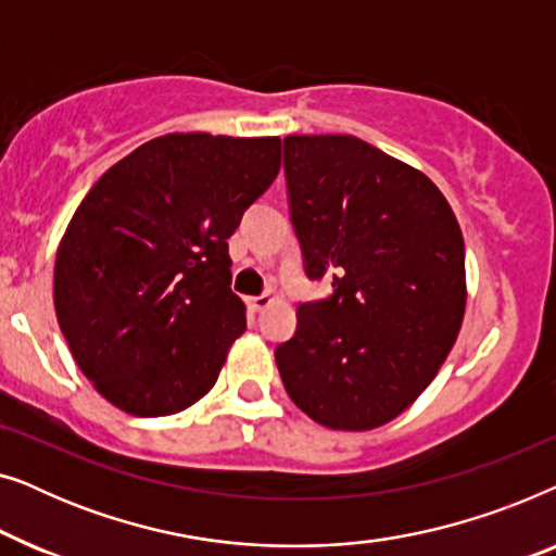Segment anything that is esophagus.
<instances>
[{"mask_svg": "<svg viewBox=\"0 0 556 556\" xmlns=\"http://www.w3.org/2000/svg\"><path fill=\"white\" fill-rule=\"evenodd\" d=\"M268 306H273V299L270 295H253V299H248V308L253 311V314H261Z\"/></svg>", "mask_w": 556, "mask_h": 556, "instance_id": "esophagus-1", "label": "esophagus"}]
</instances>
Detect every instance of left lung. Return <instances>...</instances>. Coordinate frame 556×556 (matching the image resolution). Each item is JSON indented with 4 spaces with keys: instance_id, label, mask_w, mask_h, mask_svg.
I'll list each match as a JSON object with an SVG mask.
<instances>
[{
    "instance_id": "left-lung-1",
    "label": "left lung",
    "mask_w": 556,
    "mask_h": 556,
    "mask_svg": "<svg viewBox=\"0 0 556 556\" xmlns=\"http://www.w3.org/2000/svg\"><path fill=\"white\" fill-rule=\"evenodd\" d=\"M291 217L311 278L333 295L299 306L276 349L288 397L331 430L382 428L443 367L466 314V245L420 169L356 136H286Z\"/></svg>"
}]
</instances>
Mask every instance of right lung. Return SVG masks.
<instances>
[{
	"mask_svg": "<svg viewBox=\"0 0 556 556\" xmlns=\"http://www.w3.org/2000/svg\"><path fill=\"white\" fill-rule=\"evenodd\" d=\"M278 172V136L166 134L90 187L58 245L52 299L113 407L177 415L215 387L248 326L227 240Z\"/></svg>",
	"mask_w": 556,
	"mask_h": 556,
	"instance_id": "obj_1",
	"label": "right lung"
}]
</instances>
